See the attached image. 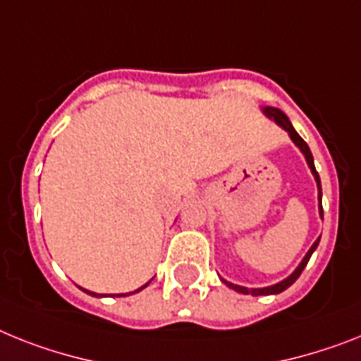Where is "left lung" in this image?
Instances as JSON below:
<instances>
[{
  "label": "left lung",
  "mask_w": 361,
  "mask_h": 361,
  "mask_svg": "<svg viewBox=\"0 0 361 361\" xmlns=\"http://www.w3.org/2000/svg\"><path fill=\"white\" fill-rule=\"evenodd\" d=\"M264 114L267 116V118H271V120H275V123H279L284 130H288V134H290V138L293 140V144L297 145V147L302 151V154H305V159L306 162H308L310 169H312V173H314L315 177V183H317V190H319V195H317V199H319V214L321 217H323V204H321V197H323V193H321V180H319V175H317V171H315V166H314V157H312V151H310L308 144H306L305 140L300 138L299 134H297V130L293 129V125H291V121L288 120V116L282 112L281 109H275V106H264ZM317 245H319V238L315 240V243L312 247H310V251L306 252V256L302 258V262L299 264V267L291 273L288 279H284L282 282H279V284H273V286H267V288H258V290H249V288H243V286H238V284H232V282H227V281H221L225 282V284L228 286V288H232L234 291H238V293H245V295H276V293H281V291L288 290L291 284H293L297 279L300 276V273H302V269L306 267V264H308L310 260V256L314 255V251L317 249Z\"/></svg>",
  "instance_id": "obj_1"
}]
</instances>
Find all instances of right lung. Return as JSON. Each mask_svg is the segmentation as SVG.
<instances>
[{"instance_id": "1", "label": "right lung", "mask_w": 361, "mask_h": 361, "mask_svg": "<svg viewBox=\"0 0 361 361\" xmlns=\"http://www.w3.org/2000/svg\"><path fill=\"white\" fill-rule=\"evenodd\" d=\"M147 286H149V282L145 286H142V288H138L136 291L144 290V288H147ZM80 290H82V288H80ZM82 291H85V293H88V295H92V297H105V295H97V293H94V291H88V290H82ZM136 291H133V293H136ZM127 295H130V293H121V295H118V297H127Z\"/></svg>"}]
</instances>
